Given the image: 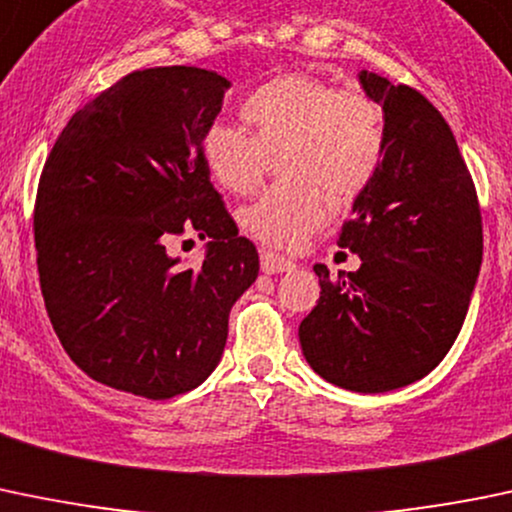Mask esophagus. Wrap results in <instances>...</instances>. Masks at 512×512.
Segmentation results:
<instances>
[{
    "mask_svg": "<svg viewBox=\"0 0 512 512\" xmlns=\"http://www.w3.org/2000/svg\"><path fill=\"white\" fill-rule=\"evenodd\" d=\"M295 268V263L291 258L276 254V251H263L261 254V271L263 273H283Z\"/></svg>",
    "mask_w": 512,
    "mask_h": 512,
    "instance_id": "esophagus-1",
    "label": "esophagus"
}]
</instances>
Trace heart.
<instances>
[{
	"mask_svg": "<svg viewBox=\"0 0 512 512\" xmlns=\"http://www.w3.org/2000/svg\"><path fill=\"white\" fill-rule=\"evenodd\" d=\"M254 133L212 123L202 138L209 172L234 194H254L281 158L288 182L266 189L241 212V226L276 249H298L333 212L370 189L387 155V113L372 93L288 73L241 103Z\"/></svg>",
	"mask_w": 512,
	"mask_h": 512,
	"instance_id": "b5f03b06",
	"label": "heart"
}]
</instances>
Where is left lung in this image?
<instances>
[{"instance_id":"obj_1","label":"left lung","mask_w":512,"mask_h":512,"mask_svg":"<svg viewBox=\"0 0 512 512\" xmlns=\"http://www.w3.org/2000/svg\"><path fill=\"white\" fill-rule=\"evenodd\" d=\"M387 113V155L337 246L357 271L315 263L320 300L300 323L305 360L328 382L379 394L426 377L451 350L483 258L476 184L449 123L419 91L360 73Z\"/></svg>"}]
</instances>
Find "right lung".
<instances>
[{
    "instance_id": "right-lung-1",
    "label": "right lung",
    "mask_w": 512,
    "mask_h": 512,
    "mask_svg": "<svg viewBox=\"0 0 512 512\" xmlns=\"http://www.w3.org/2000/svg\"><path fill=\"white\" fill-rule=\"evenodd\" d=\"M226 78L194 66L133 71L83 105L46 157L34 204L39 283L63 350L96 382L145 399L199 387L229 310L256 281L209 179L202 138ZM209 238L199 269L169 254Z\"/></svg>"
}]
</instances>
